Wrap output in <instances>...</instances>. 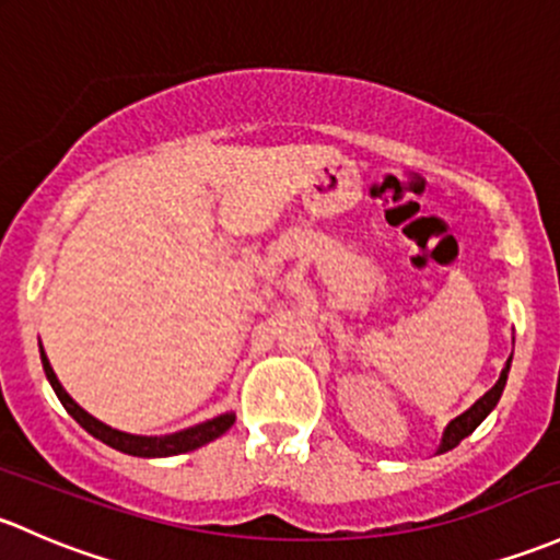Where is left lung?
Here are the masks:
<instances>
[{"instance_id":"1","label":"left lung","mask_w":560,"mask_h":560,"mask_svg":"<svg viewBox=\"0 0 560 560\" xmlns=\"http://www.w3.org/2000/svg\"><path fill=\"white\" fill-rule=\"evenodd\" d=\"M513 343H515V340H513ZM510 364H513V354H510L508 362H504V368H502V373H499V381H497V384H493L491 388H488V392L482 394V397L478 399V402L472 405V408L464 410L462 416H456V419H453V421L448 423V427L443 429V438H440L438 453H445V451L456 448V445L462 443L464 438H469V434H472L475 429H478L480 423L486 421V416L491 413L493 408H497L499 397H502L504 386H508Z\"/></svg>"}]
</instances>
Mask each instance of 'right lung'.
I'll return each mask as SVG.
<instances>
[{
	"label": "right lung",
	"instance_id": "right-lung-1",
	"mask_svg": "<svg viewBox=\"0 0 560 560\" xmlns=\"http://www.w3.org/2000/svg\"><path fill=\"white\" fill-rule=\"evenodd\" d=\"M39 359H43V370H45L47 381H50L52 392H56V397L61 399V405L67 408V413L72 416V419L78 421L88 434H93L96 440H102V443L109 445V448L128 453V456H139V458L179 456V453L196 451V448H201V445L211 443V440L222 438V434H225L228 429L235 423V413L233 410H228V413H220V416H214V419L196 423V427H187V429H182V432H172V434H155V438H147V434L120 432V429H112L109 423L98 421L96 416L88 413L85 408H80V405L69 397V392L61 386L58 375L52 373L50 359H47L43 346H39Z\"/></svg>",
	"mask_w": 560,
	"mask_h": 560
}]
</instances>
